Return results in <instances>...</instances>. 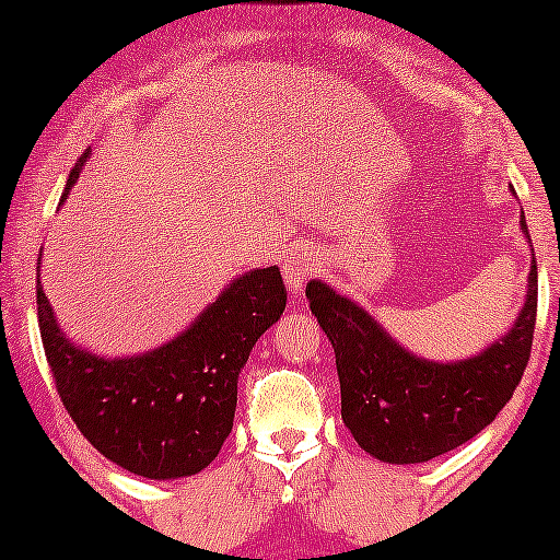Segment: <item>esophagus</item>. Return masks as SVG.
<instances>
[{"label":"esophagus","mask_w":560,"mask_h":560,"mask_svg":"<svg viewBox=\"0 0 560 560\" xmlns=\"http://www.w3.org/2000/svg\"><path fill=\"white\" fill-rule=\"evenodd\" d=\"M316 270H319V262H316L314 254L306 252V248H295V252L284 259V281L287 287H290L292 298L301 295L306 281L312 279Z\"/></svg>","instance_id":"esophagus-1"}]
</instances>
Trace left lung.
Wrapping results in <instances>:
<instances>
[{"mask_svg": "<svg viewBox=\"0 0 560 560\" xmlns=\"http://www.w3.org/2000/svg\"><path fill=\"white\" fill-rule=\"evenodd\" d=\"M521 228L530 244L525 217ZM306 298L336 352L341 417L354 442L376 460L425 463L488 428L521 385L536 325V259L510 332L455 363L417 358L325 281H308Z\"/></svg>", "mask_w": 560, "mask_h": 560, "instance_id": "1", "label": "left lung"}]
</instances>
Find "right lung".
<instances>
[{"instance_id":"obj_1","label":"right lung","mask_w":560,"mask_h":560,"mask_svg":"<svg viewBox=\"0 0 560 560\" xmlns=\"http://www.w3.org/2000/svg\"><path fill=\"white\" fill-rule=\"evenodd\" d=\"M86 160L89 149L61 202ZM284 306L281 270H248L162 347L100 358L67 338L37 279L39 336L67 415L107 460L145 479L191 477L219 455L233 431L241 369Z\"/></svg>"}]
</instances>
